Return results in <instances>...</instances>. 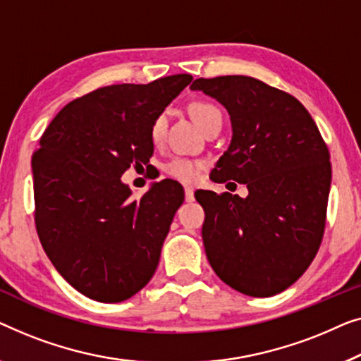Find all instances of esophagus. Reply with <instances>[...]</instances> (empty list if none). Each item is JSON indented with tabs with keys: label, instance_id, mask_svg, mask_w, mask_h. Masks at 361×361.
<instances>
[{
	"label": "esophagus",
	"instance_id": "obj_1",
	"mask_svg": "<svg viewBox=\"0 0 361 361\" xmlns=\"http://www.w3.org/2000/svg\"><path fill=\"white\" fill-rule=\"evenodd\" d=\"M185 200L186 202L195 201V190L191 186H185Z\"/></svg>",
	"mask_w": 361,
	"mask_h": 361
}]
</instances>
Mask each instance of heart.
Here are the masks:
<instances>
[{
  "label": "heart",
  "instance_id": "b5f03b06",
  "mask_svg": "<svg viewBox=\"0 0 361 361\" xmlns=\"http://www.w3.org/2000/svg\"><path fill=\"white\" fill-rule=\"evenodd\" d=\"M214 111H219V109L207 103H196L191 106V118L196 123L197 128H200L202 121H204L211 113H214ZM166 126H169V118H166V114L165 113L157 114L150 126V139L154 144H160V142L164 140ZM201 169H202L201 161L181 159V157H175V159H171L169 164L165 165L166 173L185 183H195L197 178H200Z\"/></svg>",
  "mask_w": 361,
  "mask_h": 361
}]
</instances>
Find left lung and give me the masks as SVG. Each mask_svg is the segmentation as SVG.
<instances>
[{
  "instance_id": "8db88e82",
  "label": "left lung",
  "mask_w": 361,
  "mask_h": 361,
  "mask_svg": "<svg viewBox=\"0 0 361 361\" xmlns=\"http://www.w3.org/2000/svg\"><path fill=\"white\" fill-rule=\"evenodd\" d=\"M224 106L232 139L211 178L247 185L248 196L196 192L212 270L235 291L278 294L307 270L321 245L332 169L307 109L263 81L227 75L190 86Z\"/></svg>"
}]
</instances>
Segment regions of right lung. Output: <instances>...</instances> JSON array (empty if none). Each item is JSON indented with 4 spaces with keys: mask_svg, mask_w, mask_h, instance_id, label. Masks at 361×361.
<instances>
[{
    "mask_svg": "<svg viewBox=\"0 0 361 361\" xmlns=\"http://www.w3.org/2000/svg\"><path fill=\"white\" fill-rule=\"evenodd\" d=\"M192 77L111 85L55 116L32 155L35 227L49 260L86 298L121 302L159 267L161 245L185 192L157 181L132 197L121 176L154 154L150 126Z\"/></svg>",
    "mask_w": 361,
    "mask_h": 361,
    "instance_id": "right-lung-1",
    "label": "right lung"
}]
</instances>
